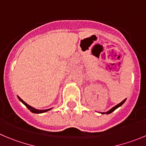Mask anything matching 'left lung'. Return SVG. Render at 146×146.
<instances>
[{
  "mask_svg": "<svg viewBox=\"0 0 146 146\" xmlns=\"http://www.w3.org/2000/svg\"><path fill=\"white\" fill-rule=\"evenodd\" d=\"M126 100H127V99H124V100L122 101V102H121L120 103H119V104L116 105V106H114V107H113L112 108L110 109V110H109L108 111H107V112H102V113H102V114H109V113H112L113 111H115V109H117L118 108L120 107V106H121L122 105L124 104V102H125V101H126Z\"/></svg>",
  "mask_w": 146,
  "mask_h": 146,
  "instance_id": "8db88e82",
  "label": "left lung"
}]
</instances>
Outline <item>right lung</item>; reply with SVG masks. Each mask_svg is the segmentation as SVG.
<instances>
[{
    "label": "right lung",
    "mask_w": 146,
    "mask_h": 146,
    "mask_svg": "<svg viewBox=\"0 0 146 146\" xmlns=\"http://www.w3.org/2000/svg\"><path fill=\"white\" fill-rule=\"evenodd\" d=\"M17 97H18V98H19V100H20L21 102H22V103H23V104H24L25 106L26 107H27V108H28L29 110H30V111H31V112H32V113H45V112H47V111H50V110H52V108H49V109H46V110H38V109H35V108H33L32 106H29L28 104H27V103H26V102H25L24 100H22L20 98H19V96H17Z\"/></svg>",
    "instance_id": "right-lung-1"
}]
</instances>
